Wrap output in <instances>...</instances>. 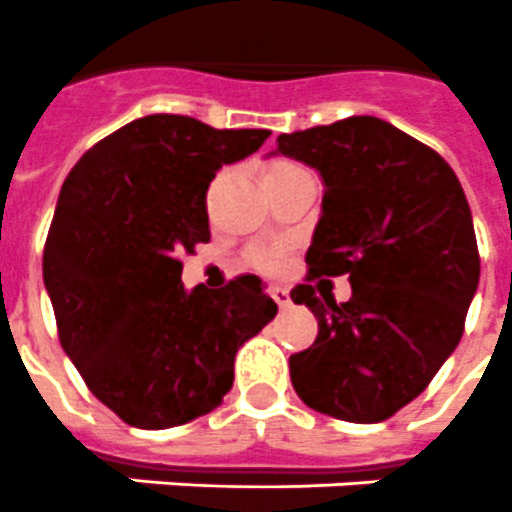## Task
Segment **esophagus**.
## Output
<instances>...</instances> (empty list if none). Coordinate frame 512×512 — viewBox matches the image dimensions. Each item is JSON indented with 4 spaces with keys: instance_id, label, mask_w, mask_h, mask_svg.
I'll return each instance as SVG.
<instances>
[{
    "instance_id": "esophagus-1",
    "label": "esophagus",
    "mask_w": 512,
    "mask_h": 512,
    "mask_svg": "<svg viewBox=\"0 0 512 512\" xmlns=\"http://www.w3.org/2000/svg\"><path fill=\"white\" fill-rule=\"evenodd\" d=\"M270 296H273V302H276L281 309L291 307L289 289H283V286H273V289H270Z\"/></svg>"
}]
</instances>
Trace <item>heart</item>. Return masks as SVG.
Here are the masks:
<instances>
[{
    "label": "heart",
    "instance_id": "1",
    "mask_svg": "<svg viewBox=\"0 0 512 512\" xmlns=\"http://www.w3.org/2000/svg\"><path fill=\"white\" fill-rule=\"evenodd\" d=\"M299 166L289 161H273L265 166L263 176H265V187H273V184L283 182V179H289V176L299 174ZM247 260L255 268L260 270H278L283 263V247H255L247 252Z\"/></svg>",
    "mask_w": 512,
    "mask_h": 512
}]
</instances>
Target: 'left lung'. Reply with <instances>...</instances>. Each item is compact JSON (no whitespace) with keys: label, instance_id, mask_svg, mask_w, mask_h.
Masks as SVG:
<instances>
[{"label":"left lung","instance_id":"8db88e82","mask_svg":"<svg viewBox=\"0 0 512 512\" xmlns=\"http://www.w3.org/2000/svg\"><path fill=\"white\" fill-rule=\"evenodd\" d=\"M278 150L325 182L307 276L291 289L320 328L291 354L294 390L320 414L385 422L463 336L482 270L463 187L437 150L377 117L281 135ZM336 275L350 276L349 303L321 281Z\"/></svg>","mask_w":512,"mask_h":512}]
</instances>
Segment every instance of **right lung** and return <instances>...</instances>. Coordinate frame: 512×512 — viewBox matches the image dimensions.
<instances>
[{
  "mask_svg": "<svg viewBox=\"0 0 512 512\" xmlns=\"http://www.w3.org/2000/svg\"><path fill=\"white\" fill-rule=\"evenodd\" d=\"M268 130H216L150 114L72 166L44 247V283L64 354L124 424L166 429L208 414L234 356L278 312L255 276L184 291L182 260L208 242V187Z\"/></svg>",
  "mask_w": 512,
  "mask_h": 512,
  "instance_id": "right-lung-1",
  "label": "right lung"
}]
</instances>
